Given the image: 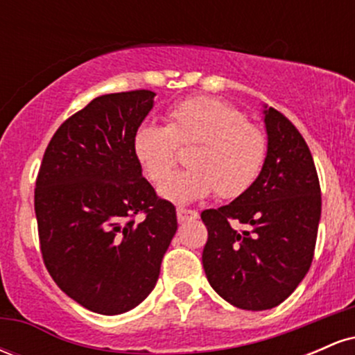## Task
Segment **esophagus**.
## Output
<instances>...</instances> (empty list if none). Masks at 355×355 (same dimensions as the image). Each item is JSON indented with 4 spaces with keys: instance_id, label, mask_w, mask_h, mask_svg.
Listing matches in <instances>:
<instances>
[{
    "instance_id": "obj_1",
    "label": "esophagus",
    "mask_w": 355,
    "mask_h": 355,
    "mask_svg": "<svg viewBox=\"0 0 355 355\" xmlns=\"http://www.w3.org/2000/svg\"><path fill=\"white\" fill-rule=\"evenodd\" d=\"M198 217V211L190 210V209H183V207H178L177 209V218L178 222H187V220H195Z\"/></svg>"
}]
</instances>
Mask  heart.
<instances>
[{
  "mask_svg": "<svg viewBox=\"0 0 355 355\" xmlns=\"http://www.w3.org/2000/svg\"><path fill=\"white\" fill-rule=\"evenodd\" d=\"M195 145L190 168L162 183L160 195L189 203L217 191L237 198L259 180L267 162L268 140L260 126L234 105L210 96H191L166 112V126L141 123L132 138L133 155L145 177L162 182L177 165L180 146Z\"/></svg>",
  "mask_w": 355,
  "mask_h": 355,
  "instance_id": "obj_1",
  "label": "heart"
}]
</instances>
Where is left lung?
<instances>
[{
  "instance_id": "obj_1",
  "label": "left lung",
  "mask_w": 355,
  "mask_h": 355,
  "mask_svg": "<svg viewBox=\"0 0 355 355\" xmlns=\"http://www.w3.org/2000/svg\"><path fill=\"white\" fill-rule=\"evenodd\" d=\"M267 108V107H266ZM267 162L259 180L229 205L202 211L209 284L243 311L282 304L311 268L320 220V183L299 130L263 110Z\"/></svg>"
}]
</instances>
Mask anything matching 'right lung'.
Masks as SVG:
<instances>
[{"mask_svg": "<svg viewBox=\"0 0 355 355\" xmlns=\"http://www.w3.org/2000/svg\"><path fill=\"white\" fill-rule=\"evenodd\" d=\"M153 96L135 89L89 101L56 130L36 177L44 267L64 294L103 315L144 302L177 232L173 203L158 197L133 155Z\"/></svg>", "mask_w": 355, "mask_h": 355, "instance_id": "right-lung-1", "label": "right lung"}]
</instances>
